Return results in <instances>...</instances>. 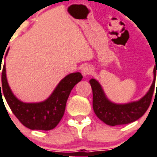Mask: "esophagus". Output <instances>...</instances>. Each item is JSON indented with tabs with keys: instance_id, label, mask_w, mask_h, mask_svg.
<instances>
[{
	"instance_id": "esophagus-1",
	"label": "esophagus",
	"mask_w": 157,
	"mask_h": 157,
	"mask_svg": "<svg viewBox=\"0 0 157 157\" xmlns=\"http://www.w3.org/2000/svg\"><path fill=\"white\" fill-rule=\"evenodd\" d=\"M82 74L84 76H86V75H90L91 73H92V71H93V69L92 67L90 66V65H85V66H83L82 68Z\"/></svg>"
}]
</instances>
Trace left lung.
Wrapping results in <instances>:
<instances>
[{"mask_svg": "<svg viewBox=\"0 0 157 157\" xmlns=\"http://www.w3.org/2000/svg\"><path fill=\"white\" fill-rule=\"evenodd\" d=\"M157 63L154 68V81L150 91L140 100L126 105H117L109 101L103 92L101 86L95 79L90 80L93 90V108L96 116L105 124L109 126L128 124L143 117L151 105L155 90ZM157 91V87H156Z\"/></svg>", "mask_w": 157, "mask_h": 157, "instance_id": "obj_1", "label": "left lung"}]
</instances>
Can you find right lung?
Returning <instances> with one entry per match:
<instances>
[{
    "mask_svg": "<svg viewBox=\"0 0 157 157\" xmlns=\"http://www.w3.org/2000/svg\"><path fill=\"white\" fill-rule=\"evenodd\" d=\"M2 59H0L1 62H2ZM1 65L2 63L0 64V74L2 73L0 97L2 98V94H4L6 103L18 121L25 127L32 130L48 131L56 128L64 114L66 102L71 90L75 84L82 81V74L75 72L65 76L47 100L41 103L27 104L18 100L13 94L6 81V66L4 64L1 71Z\"/></svg>",
    "mask_w": 157,
    "mask_h": 157,
    "instance_id": "add662e5",
    "label": "right lung"
}]
</instances>
